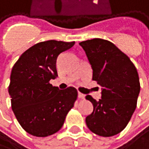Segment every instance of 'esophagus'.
Returning a JSON list of instances; mask_svg holds the SVG:
<instances>
[{"instance_id": "obj_1", "label": "esophagus", "mask_w": 149, "mask_h": 149, "mask_svg": "<svg viewBox=\"0 0 149 149\" xmlns=\"http://www.w3.org/2000/svg\"><path fill=\"white\" fill-rule=\"evenodd\" d=\"M78 97H79V99H84L85 95H84L83 93H78Z\"/></svg>"}]
</instances>
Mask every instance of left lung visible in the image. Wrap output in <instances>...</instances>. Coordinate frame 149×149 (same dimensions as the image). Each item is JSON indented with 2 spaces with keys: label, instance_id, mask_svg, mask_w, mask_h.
Returning a JSON list of instances; mask_svg holds the SVG:
<instances>
[{
  "label": "left lung",
  "instance_id": "8db88e82",
  "mask_svg": "<svg viewBox=\"0 0 149 149\" xmlns=\"http://www.w3.org/2000/svg\"><path fill=\"white\" fill-rule=\"evenodd\" d=\"M79 44L91 63L93 80L101 86L100 100L86 97L93 105L86 123L100 136H113L127 127L136 108L141 90L137 70L130 58L107 40L94 38Z\"/></svg>",
  "mask_w": 149,
  "mask_h": 149
}]
</instances>
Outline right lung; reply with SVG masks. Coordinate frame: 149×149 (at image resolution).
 Wrapping results in <instances>:
<instances>
[{
    "label": "right lung",
    "instance_id": "right-lung-1",
    "mask_svg": "<svg viewBox=\"0 0 149 149\" xmlns=\"http://www.w3.org/2000/svg\"><path fill=\"white\" fill-rule=\"evenodd\" d=\"M75 42L49 40L22 54L12 68L8 93L12 110L29 134L46 137L61 129L78 98L74 87L59 90L49 84L57 77V56Z\"/></svg>",
    "mask_w": 149,
    "mask_h": 149
}]
</instances>
